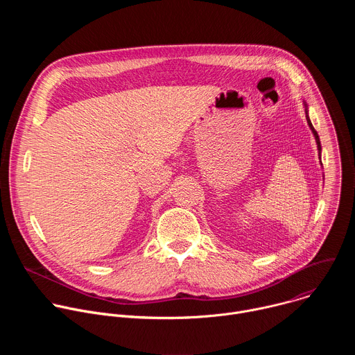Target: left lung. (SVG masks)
Masks as SVG:
<instances>
[{
	"label": "left lung",
	"instance_id": "8db88e82",
	"mask_svg": "<svg viewBox=\"0 0 355 355\" xmlns=\"http://www.w3.org/2000/svg\"><path fill=\"white\" fill-rule=\"evenodd\" d=\"M306 119H308V125L311 126V129H312V132H313V135H315V139H316V143H318V150H319V156H320V151H322V146H320L319 135H318V132L315 130V128H313V125H312V122H311V119H309V116H308V115H306Z\"/></svg>",
	"mask_w": 355,
	"mask_h": 355
}]
</instances>
